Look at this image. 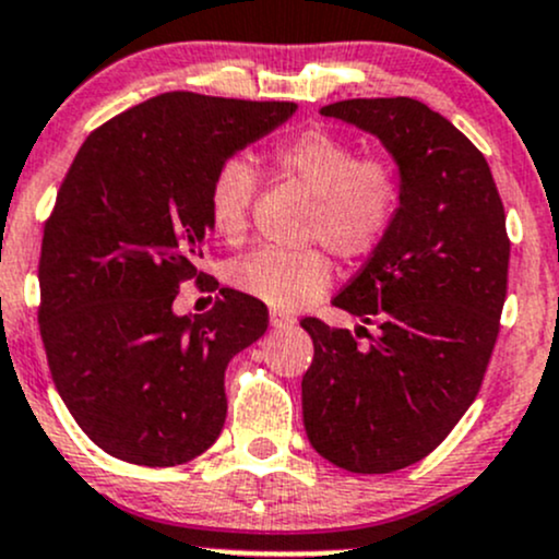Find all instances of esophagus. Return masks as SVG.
Wrapping results in <instances>:
<instances>
[{"label": "esophagus", "mask_w": 559, "mask_h": 559, "mask_svg": "<svg viewBox=\"0 0 559 559\" xmlns=\"http://www.w3.org/2000/svg\"><path fill=\"white\" fill-rule=\"evenodd\" d=\"M269 320H272L274 328H293V325H296V317L285 314V311H272V317H269Z\"/></svg>", "instance_id": "34e87169"}]
</instances>
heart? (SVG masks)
<instances>
[{
  "instance_id": "1",
  "label": "heart",
  "mask_w": 559,
  "mask_h": 559,
  "mask_svg": "<svg viewBox=\"0 0 559 559\" xmlns=\"http://www.w3.org/2000/svg\"><path fill=\"white\" fill-rule=\"evenodd\" d=\"M277 176L311 194L306 237L322 239L346 261L370 258L386 242L400 218L405 181L397 162L362 154L349 138L311 124L282 138L269 152ZM258 173L245 157L221 162L207 186V215L224 242L239 245L248 231ZM333 261L322 248H263L239 258L231 282L248 296L280 311H296L325 293Z\"/></svg>"
}]
</instances>
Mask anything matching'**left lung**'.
Returning <instances> with one entry per match:
<instances>
[{"instance_id": "1", "label": "left lung", "mask_w": 559, "mask_h": 559, "mask_svg": "<svg viewBox=\"0 0 559 559\" xmlns=\"http://www.w3.org/2000/svg\"><path fill=\"white\" fill-rule=\"evenodd\" d=\"M322 114L389 148L405 200L386 242L333 298L376 335L301 320L314 341L304 426L330 464L386 474L440 445L483 386L507 298V215L483 152L421 100L352 98Z\"/></svg>"}]
</instances>
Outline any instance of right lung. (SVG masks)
Listing matches in <instances>:
<instances>
[{"instance_id": "obj_1", "label": "right lung", "mask_w": 559, "mask_h": 559, "mask_svg": "<svg viewBox=\"0 0 559 559\" xmlns=\"http://www.w3.org/2000/svg\"><path fill=\"white\" fill-rule=\"evenodd\" d=\"M296 109L165 93L93 130L71 162L41 237L39 333L66 407L114 459L178 466L218 440L226 365L269 311L231 287L205 314L173 301L189 280L218 285L197 269L213 173Z\"/></svg>"}]
</instances>
